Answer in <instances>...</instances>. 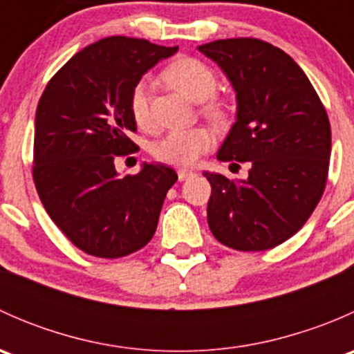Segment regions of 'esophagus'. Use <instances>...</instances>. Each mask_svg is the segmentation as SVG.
<instances>
[{"label":"esophagus","instance_id":"34e87169","mask_svg":"<svg viewBox=\"0 0 354 354\" xmlns=\"http://www.w3.org/2000/svg\"><path fill=\"white\" fill-rule=\"evenodd\" d=\"M194 174H195L194 171H190V169H178V178H180V181L188 180V178H192Z\"/></svg>","mask_w":354,"mask_h":354}]
</instances>
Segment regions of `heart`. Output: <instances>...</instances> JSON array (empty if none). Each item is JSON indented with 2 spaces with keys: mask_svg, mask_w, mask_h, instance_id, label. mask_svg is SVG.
Returning <instances> with one entry per match:
<instances>
[{
  "mask_svg": "<svg viewBox=\"0 0 354 354\" xmlns=\"http://www.w3.org/2000/svg\"><path fill=\"white\" fill-rule=\"evenodd\" d=\"M164 80L176 88L180 94L194 102H203L202 109L216 123H224L230 116V106L221 99L214 97L216 75L200 59L178 58L164 70ZM151 82L142 80L135 85L130 99V109L138 127L145 128L151 123ZM214 137L207 128H187L171 130L154 144V156L159 160L174 166H194L195 162L212 147Z\"/></svg>",
  "mask_w": 354,
  "mask_h": 354,
  "instance_id": "heart-1",
  "label": "heart"
}]
</instances>
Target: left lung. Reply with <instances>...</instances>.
<instances>
[{
	"mask_svg": "<svg viewBox=\"0 0 354 354\" xmlns=\"http://www.w3.org/2000/svg\"><path fill=\"white\" fill-rule=\"evenodd\" d=\"M198 51L224 71L236 94V121L217 159L250 164L248 178L240 181L203 173L212 187L209 227L230 248H274L301 230L326 188V108L305 71L269 42L223 39L198 46Z\"/></svg>",
	"mask_w": 354,
	"mask_h": 354,
	"instance_id": "left-lung-1",
	"label": "left lung"
}]
</instances>
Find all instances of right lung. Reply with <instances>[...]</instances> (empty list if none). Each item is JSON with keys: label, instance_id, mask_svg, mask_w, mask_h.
I'll use <instances>...</instances> for the list:
<instances>
[{"label": "right lung", "instance_id": "1", "mask_svg": "<svg viewBox=\"0 0 354 354\" xmlns=\"http://www.w3.org/2000/svg\"><path fill=\"white\" fill-rule=\"evenodd\" d=\"M178 51L114 35L78 51L49 80L35 111L34 183L53 223L82 252L120 259L152 240L167 190L166 164L120 176L114 157L135 151L130 109L140 78Z\"/></svg>", "mask_w": 354, "mask_h": 354}]
</instances>
